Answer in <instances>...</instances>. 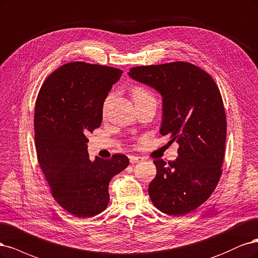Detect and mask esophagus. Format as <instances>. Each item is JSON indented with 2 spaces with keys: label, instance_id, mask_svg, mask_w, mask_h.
<instances>
[{
  "label": "esophagus",
  "instance_id": "esophagus-1",
  "mask_svg": "<svg viewBox=\"0 0 258 258\" xmlns=\"http://www.w3.org/2000/svg\"><path fill=\"white\" fill-rule=\"evenodd\" d=\"M141 161H143V157H140V156H134V155L130 156L131 164H136V163H139Z\"/></svg>",
  "mask_w": 258,
  "mask_h": 258
}]
</instances>
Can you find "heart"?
Instances as JSON below:
<instances>
[{
    "label": "heart",
    "instance_id": "obj_1",
    "mask_svg": "<svg viewBox=\"0 0 258 258\" xmlns=\"http://www.w3.org/2000/svg\"><path fill=\"white\" fill-rule=\"evenodd\" d=\"M132 96H133V99H134L135 103H138V102H141V101H145V99H148V98H154L152 96V94L149 92V91L144 88V87H135L134 89L132 90ZM111 97V94L108 95L106 97V99L104 101V104H103V111L106 110V108L108 106V103H109V99Z\"/></svg>",
    "mask_w": 258,
    "mask_h": 258
}]
</instances>
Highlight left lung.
Returning a JSON list of instances; mask_svg holds the SVG:
<instances>
[{
  "label": "left lung",
  "instance_id": "8db88e82",
  "mask_svg": "<svg viewBox=\"0 0 258 258\" xmlns=\"http://www.w3.org/2000/svg\"><path fill=\"white\" fill-rule=\"evenodd\" d=\"M128 75L160 92V133L179 144L176 160L153 161L149 196L163 213L185 215L211 196L222 174L226 114L220 90L209 74L188 62L136 66Z\"/></svg>",
  "mask_w": 258,
  "mask_h": 258
}]
</instances>
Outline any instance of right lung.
Segmentation results:
<instances>
[{"instance_id": "obj_1", "label": "right lung", "mask_w": 258, "mask_h": 258, "mask_svg": "<svg viewBox=\"0 0 258 258\" xmlns=\"http://www.w3.org/2000/svg\"><path fill=\"white\" fill-rule=\"evenodd\" d=\"M123 72L105 65H62L41 86L35 104L37 160L55 202L78 218H91L109 203L110 180L130 160L113 154L90 160L87 136L99 127L103 104Z\"/></svg>"}]
</instances>
